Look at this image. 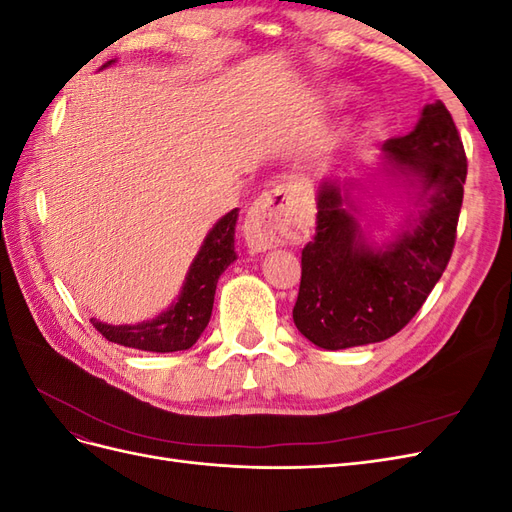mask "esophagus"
Here are the masks:
<instances>
[{
	"label": "esophagus",
	"mask_w": 512,
	"mask_h": 512,
	"mask_svg": "<svg viewBox=\"0 0 512 512\" xmlns=\"http://www.w3.org/2000/svg\"><path fill=\"white\" fill-rule=\"evenodd\" d=\"M290 198V185H277L275 190L262 194L245 218V239L254 250H271L286 239V205Z\"/></svg>",
	"instance_id": "obj_1"
}]
</instances>
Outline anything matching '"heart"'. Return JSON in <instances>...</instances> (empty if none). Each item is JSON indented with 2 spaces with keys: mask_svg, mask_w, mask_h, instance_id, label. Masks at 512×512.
Masks as SVG:
<instances>
[{
  "mask_svg": "<svg viewBox=\"0 0 512 512\" xmlns=\"http://www.w3.org/2000/svg\"><path fill=\"white\" fill-rule=\"evenodd\" d=\"M350 98H352V91L350 89H346V87H333V89H329V94H327V104L331 108H339V106H344Z\"/></svg>",
  "mask_w": 512,
  "mask_h": 512,
  "instance_id": "obj_1",
  "label": "heart"
}]
</instances>
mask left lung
Listing matches in <instances>:
<instances>
[{
    "mask_svg": "<svg viewBox=\"0 0 512 512\" xmlns=\"http://www.w3.org/2000/svg\"><path fill=\"white\" fill-rule=\"evenodd\" d=\"M361 170L404 183L414 209L378 243L359 224L363 177L318 181L316 237L303 247L292 320L324 350L384 342L421 309L453 254L468 162L438 100L423 106L410 134L386 141L378 162Z\"/></svg>",
    "mask_w": 512,
    "mask_h": 512,
    "instance_id": "left-lung-1",
    "label": "left lung"
}]
</instances>
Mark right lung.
I'll list each match as a JSON object with an SVG mask.
<instances>
[{"label": "right lung", "mask_w": 512, "mask_h": 512, "mask_svg": "<svg viewBox=\"0 0 512 512\" xmlns=\"http://www.w3.org/2000/svg\"><path fill=\"white\" fill-rule=\"evenodd\" d=\"M115 61L117 59L106 61L100 70L113 66ZM237 218L239 209H232L207 232L188 275H185L179 297L162 314L136 324H108L96 318H91V324L108 342L134 350L179 352L192 348L211 320L215 286H218L220 275L237 260Z\"/></svg>", "instance_id": "right-lung-1"}]
</instances>
